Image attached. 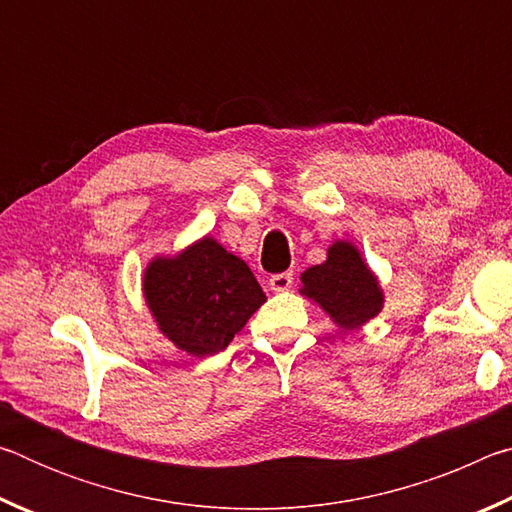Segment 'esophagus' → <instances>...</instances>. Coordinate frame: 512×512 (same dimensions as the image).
<instances>
[{"label": "esophagus", "instance_id": "esophagus-1", "mask_svg": "<svg viewBox=\"0 0 512 512\" xmlns=\"http://www.w3.org/2000/svg\"><path fill=\"white\" fill-rule=\"evenodd\" d=\"M268 284H271L273 291H287L293 284V273H275V275H271Z\"/></svg>", "mask_w": 512, "mask_h": 512}]
</instances>
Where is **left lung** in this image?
I'll list each match as a JSON object with an SVG mask.
<instances>
[{"instance_id":"1","label":"left lung","mask_w":512,"mask_h":512,"mask_svg":"<svg viewBox=\"0 0 512 512\" xmlns=\"http://www.w3.org/2000/svg\"><path fill=\"white\" fill-rule=\"evenodd\" d=\"M302 293L314 298L336 325L354 329L379 314L384 298L368 266L350 244H334L327 262L311 266L302 273Z\"/></svg>"}]
</instances>
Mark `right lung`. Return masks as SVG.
Returning <instances> with one entry per match:
<instances>
[{
  "instance_id": "right-lung-1",
  "label": "right lung",
  "mask_w": 512,
  "mask_h": 512,
  "mask_svg": "<svg viewBox=\"0 0 512 512\" xmlns=\"http://www.w3.org/2000/svg\"><path fill=\"white\" fill-rule=\"evenodd\" d=\"M144 296L164 334L194 357L225 350L266 300L246 262L205 237L146 268Z\"/></svg>"
}]
</instances>
